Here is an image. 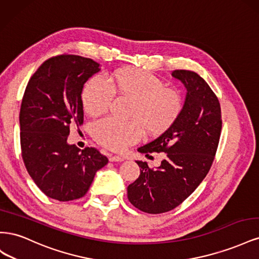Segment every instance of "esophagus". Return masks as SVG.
Instances as JSON below:
<instances>
[{"label":"esophagus","mask_w":259,"mask_h":259,"mask_svg":"<svg viewBox=\"0 0 259 259\" xmlns=\"http://www.w3.org/2000/svg\"><path fill=\"white\" fill-rule=\"evenodd\" d=\"M109 160H110V162H122V161H124V158H122V156H119V155H111Z\"/></svg>","instance_id":"obj_1"}]
</instances>
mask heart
Returning a JSON list of instances; mask_svg holds the SVG:
<instances>
[{
  "label": "heart",
  "mask_w": 259,
  "mask_h": 259,
  "mask_svg": "<svg viewBox=\"0 0 259 259\" xmlns=\"http://www.w3.org/2000/svg\"><path fill=\"white\" fill-rule=\"evenodd\" d=\"M114 96L133 101L130 119L142 122L151 134H161L168 130L183 110L179 91L165 88L160 77L145 70L124 68L106 80L94 76L86 82L81 95L85 112L90 115L105 113ZM139 123L136 121L123 123L107 117L95 124L94 137L110 150L122 151L142 139L144 130Z\"/></svg>",
  "instance_id": "obj_1"
}]
</instances>
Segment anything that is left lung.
Returning a JSON list of instances; mask_svg holds the SVG:
<instances>
[{
    "label": "left lung",
    "mask_w": 259,
    "mask_h": 259,
    "mask_svg": "<svg viewBox=\"0 0 259 259\" xmlns=\"http://www.w3.org/2000/svg\"><path fill=\"white\" fill-rule=\"evenodd\" d=\"M175 79L187 90L183 110L158 138L138 148L140 153L165 152L156 168L136 161L140 175L127 187V198L149 214L174 209L197 189L213 164L222 133L218 98L202 77L189 70H175Z\"/></svg>",
    "instance_id": "left-lung-1"
}]
</instances>
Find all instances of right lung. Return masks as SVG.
<instances>
[{
  "mask_svg": "<svg viewBox=\"0 0 259 259\" xmlns=\"http://www.w3.org/2000/svg\"><path fill=\"white\" fill-rule=\"evenodd\" d=\"M100 70L91 58L62 54L45 60L31 76L19 113L20 146L29 175L49 198L67 202L86 194L108 163L97 149L69 145L70 125L83 124L81 94Z\"/></svg>",
  "mask_w": 259,
  "mask_h": 259,
  "instance_id": "right-lung-1",
  "label": "right lung"
}]
</instances>
